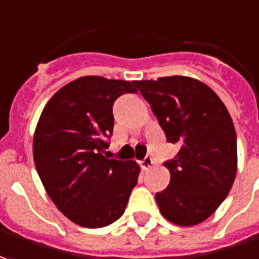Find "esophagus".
<instances>
[{
    "label": "esophagus",
    "instance_id": "34e87169",
    "mask_svg": "<svg viewBox=\"0 0 259 259\" xmlns=\"http://www.w3.org/2000/svg\"><path fill=\"white\" fill-rule=\"evenodd\" d=\"M152 163H153V160L151 156H145L144 159H142V162H141V166L144 167L145 170H148L149 167L152 166Z\"/></svg>",
    "mask_w": 259,
    "mask_h": 259
}]
</instances>
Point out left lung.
<instances>
[{
  "instance_id": "8db88e82",
  "label": "left lung",
  "mask_w": 259,
  "mask_h": 259,
  "mask_svg": "<svg viewBox=\"0 0 259 259\" xmlns=\"http://www.w3.org/2000/svg\"><path fill=\"white\" fill-rule=\"evenodd\" d=\"M167 142L179 152L165 162L170 182L155 194L160 213L178 226L204 222L227 197L237 172V138L227 108L208 85L183 76L134 81Z\"/></svg>"
}]
</instances>
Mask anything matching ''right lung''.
Segmentation results:
<instances>
[{
  "instance_id": "1",
  "label": "right lung",
  "mask_w": 259,
  "mask_h": 259,
  "mask_svg": "<svg viewBox=\"0 0 259 259\" xmlns=\"http://www.w3.org/2000/svg\"><path fill=\"white\" fill-rule=\"evenodd\" d=\"M125 93H137L134 81L80 77L49 100L36 125L37 175L56 207L81 227L118 220L138 182L134 160L104 156L114 128L112 106Z\"/></svg>"
}]
</instances>
